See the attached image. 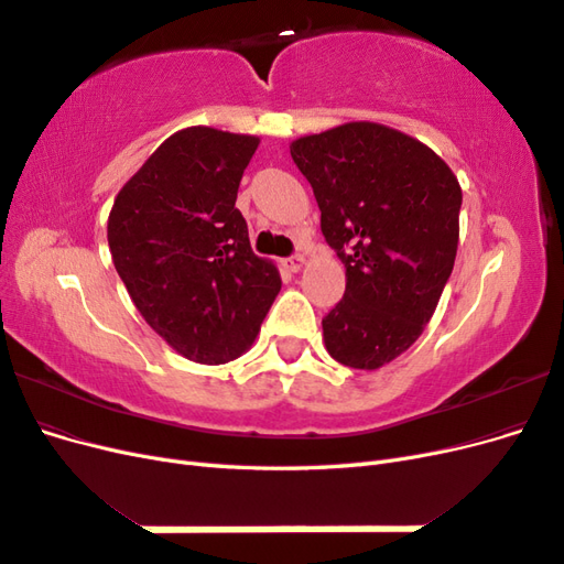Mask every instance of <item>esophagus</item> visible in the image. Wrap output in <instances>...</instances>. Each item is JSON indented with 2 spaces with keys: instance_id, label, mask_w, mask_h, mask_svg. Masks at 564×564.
<instances>
[{
  "instance_id": "34e87169",
  "label": "esophagus",
  "mask_w": 564,
  "mask_h": 564,
  "mask_svg": "<svg viewBox=\"0 0 564 564\" xmlns=\"http://www.w3.org/2000/svg\"><path fill=\"white\" fill-rule=\"evenodd\" d=\"M284 263H286V268L292 270V272H299L305 265V256L303 253H294V256H289Z\"/></svg>"
}]
</instances>
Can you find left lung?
<instances>
[{"label":"left lung","instance_id":"8db88e82","mask_svg":"<svg viewBox=\"0 0 564 564\" xmlns=\"http://www.w3.org/2000/svg\"><path fill=\"white\" fill-rule=\"evenodd\" d=\"M346 294L324 315L336 362L379 369L431 322L458 245L460 185L435 152L402 131L350 122L292 143Z\"/></svg>","mask_w":564,"mask_h":564}]
</instances>
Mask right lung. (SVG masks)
Here are the masks:
<instances>
[{"mask_svg":"<svg viewBox=\"0 0 564 564\" xmlns=\"http://www.w3.org/2000/svg\"><path fill=\"white\" fill-rule=\"evenodd\" d=\"M259 139L212 127L176 131L115 197L112 263L145 322L193 362L240 357L282 280L251 251L237 187Z\"/></svg>","mask_w":564,"mask_h":564,"instance_id":"add662e5","label":"right lung"}]
</instances>
